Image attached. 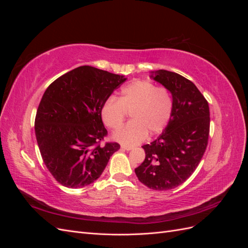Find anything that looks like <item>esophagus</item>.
I'll return each mask as SVG.
<instances>
[{"mask_svg": "<svg viewBox=\"0 0 248 248\" xmlns=\"http://www.w3.org/2000/svg\"><path fill=\"white\" fill-rule=\"evenodd\" d=\"M121 148L124 150H127V151H130V150L132 149V147H129V146H122Z\"/></svg>", "mask_w": 248, "mask_h": 248, "instance_id": "obj_1", "label": "esophagus"}]
</instances>
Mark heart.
Listing matches in <instances>:
<instances>
[{
  "label": "heart",
  "mask_w": 248,
  "mask_h": 248,
  "mask_svg": "<svg viewBox=\"0 0 248 248\" xmlns=\"http://www.w3.org/2000/svg\"><path fill=\"white\" fill-rule=\"evenodd\" d=\"M174 101L169 90L157 87L149 80H134L121 89L118 98L109 97L102 104L100 115L108 128L118 130L130 112L131 121L114 134L125 146H134L144 140L148 133L155 136L169 125Z\"/></svg>",
  "instance_id": "heart-1"
}]
</instances>
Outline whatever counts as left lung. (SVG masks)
<instances>
[{"label":"left lung","instance_id":"obj_1","mask_svg":"<svg viewBox=\"0 0 248 248\" xmlns=\"http://www.w3.org/2000/svg\"><path fill=\"white\" fill-rule=\"evenodd\" d=\"M154 79L171 93L174 109L161 136L142 146L145 160L134 171L149 188L170 190L198 168L208 145L210 110L204 95L189 79L162 69L155 72Z\"/></svg>","mask_w":248,"mask_h":248}]
</instances>
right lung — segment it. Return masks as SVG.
Returning a JSON list of instances; mask_svg holds the SVG:
<instances>
[{
	"mask_svg": "<svg viewBox=\"0 0 248 248\" xmlns=\"http://www.w3.org/2000/svg\"><path fill=\"white\" fill-rule=\"evenodd\" d=\"M126 80L92 66H80L58 78L44 92L35 118L40 154L57 181L69 188L93 183L120 149L108 136L100 109Z\"/></svg>",
	"mask_w": 248,
	"mask_h": 248,
	"instance_id": "right-lung-1",
	"label": "right lung"
}]
</instances>
